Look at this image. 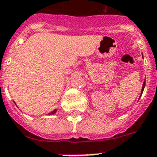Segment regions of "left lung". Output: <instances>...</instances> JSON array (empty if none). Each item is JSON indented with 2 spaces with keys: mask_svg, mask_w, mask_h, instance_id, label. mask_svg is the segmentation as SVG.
Segmentation results:
<instances>
[{
  "mask_svg": "<svg viewBox=\"0 0 157 157\" xmlns=\"http://www.w3.org/2000/svg\"><path fill=\"white\" fill-rule=\"evenodd\" d=\"M145 84H146V80H145V81H144V84H143V87H142V90H141V94H140V96H139V98H140V97H141V95H142V94H143V92H144V88H145Z\"/></svg>",
  "mask_w": 157,
  "mask_h": 157,
  "instance_id": "1",
  "label": "left lung"
}]
</instances>
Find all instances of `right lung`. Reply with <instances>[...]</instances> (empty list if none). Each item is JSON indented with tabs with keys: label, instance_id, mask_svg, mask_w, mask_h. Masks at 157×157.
Masks as SVG:
<instances>
[{
	"label": "right lung",
	"instance_id": "obj_1",
	"mask_svg": "<svg viewBox=\"0 0 157 157\" xmlns=\"http://www.w3.org/2000/svg\"><path fill=\"white\" fill-rule=\"evenodd\" d=\"M15 105H16V103H15ZM16 106H17V105H16ZM57 112V109H54V111H52V112H50V113H48V115H49V116H50V115H54V114H55V112Z\"/></svg>",
	"mask_w": 157,
	"mask_h": 157
}]
</instances>
